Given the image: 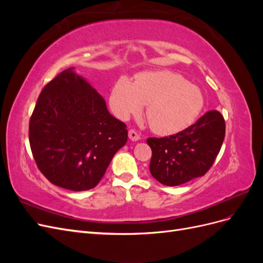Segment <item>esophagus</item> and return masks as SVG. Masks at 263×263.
<instances>
[{
	"instance_id": "esophagus-1",
	"label": "esophagus",
	"mask_w": 263,
	"mask_h": 263,
	"mask_svg": "<svg viewBox=\"0 0 263 263\" xmlns=\"http://www.w3.org/2000/svg\"><path fill=\"white\" fill-rule=\"evenodd\" d=\"M128 137H129V139L132 140V141H138L139 139H140V136L139 135L135 132V130H129L128 132Z\"/></svg>"
}]
</instances>
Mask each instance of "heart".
<instances>
[{
  "instance_id": "heart-1",
  "label": "heart",
  "mask_w": 263,
  "mask_h": 263,
  "mask_svg": "<svg viewBox=\"0 0 263 263\" xmlns=\"http://www.w3.org/2000/svg\"><path fill=\"white\" fill-rule=\"evenodd\" d=\"M147 105L148 123L159 135L177 134L193 124L204 106L203 94L185 78L170 71L140 73L133 83L122 77L109 93V105L121 119Z\"/></svg>"
}]
</instances>
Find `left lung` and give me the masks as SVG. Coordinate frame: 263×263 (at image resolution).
Here are the masks:
<instances>
[{
    "label": "left lung",
    "mask_w": 263,
    "mask_h": 263,
    "mask_svg": "<svg viewBox=\"0 0 263 263\" xmlns=\"http://www.w3.org/2000/svg\"><path fill=\"white\" fill-rule=\"evenodd\" d=\"M225 138V119L209 110L186 129L168 137L147 139L153 156L150 173L166 186L203 177L213 165Z\"/></svg>",
    "instance_id": "8db88e82"
}]
</instances>
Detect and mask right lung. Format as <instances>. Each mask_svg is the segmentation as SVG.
<instances>
[{
  "instance_id": "obj_1",
  "label": "right lung",
  "mask_w": 263,
  "mask_h": 263,
  "mask_svg": "<svg viewBox=\"0 0 263 263\" xmlns=\"http://www.w3.org/2000/svg\"><path fill=\"white\" fill-rule=\"evenodd\" d=\"M28 134L38 169L52 184L76 192L97 186L128 137L126 125L73 68L45 85Z\"/></svg>"
}]
</instances>
